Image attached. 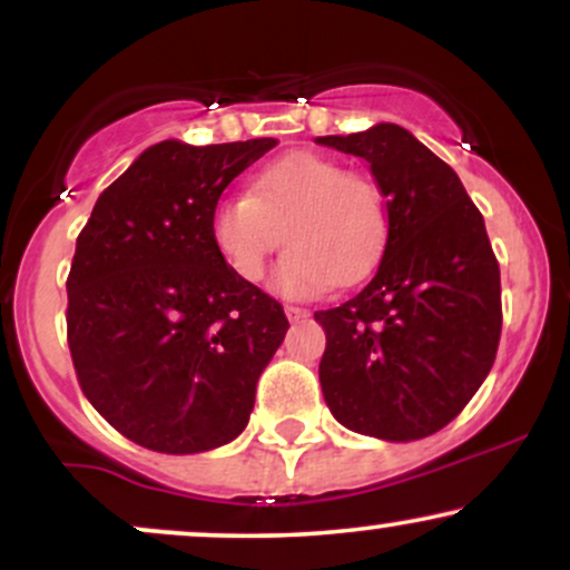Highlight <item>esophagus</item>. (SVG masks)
Returning <instances> with one entry per match:
<instances>
[{"mask_svg": "<svg viewBox=\"0 0 570 570\" xmlns=\"http://www.w3.org/2000/svg\"><path fill=\"white\" fill-rule=\"evenodd\" d=\"M286 316H289V322H303V318L311 316V311L299 305H286Z\"/></svg>", "mask_w": 570, "mask_h": 570, "instance_id": "esophagus-1", "label": "esophagus"}]
</instances>
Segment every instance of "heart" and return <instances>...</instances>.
Instances as JSON below:
<instances>
[{
    "label": "heart",
    "instance_id": "obj_1",
    "mask_svg": "<svg viewBox=\"0 0 570 570\" xmlns=\"http://www.w3.org/2000/svg\"><path fill=\"white\" fill-rule=\"evenodd\" d=\"M212 235L222 259L244 281L265 276L278 246H292L273 271V292L316 297L362 281L381 259L389 212L367 174L345 171L316 153H289L252 179L246 198L219 203Z\"/></svg>",
    "mask_w": 570,
    "mask_h": 570
}]
</instances>
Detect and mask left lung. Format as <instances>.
I'll list each match as a JSON object with an SVG mask.
<instances>
[{
    "label": "left lung",
    "mask_w": 570,
    "mask_h": 570,
    "mask_svg": "<svg viewBox=\"0 0 570 570\" xmlns=\"http://www.w3.org/2000/svg\"><path fill=\"white\" fill-rule=\"evenodd\" d=\"M316 141L367 160L389 212L370 284L316 311L326 407L358 434L423 440L466 407L499 351L501 273L485 219L453 168L394 122Z\"/></svg>",
    "instance_id": "left-lung-1"
}]
</instances>
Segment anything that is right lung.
Wrapping results in <instances>:
<instances>
[{
    "label": "right lung",
    "mask_w": 570,
    "mask_h": 570,
    "mask_svg": "<svg viewBox=\"0 0 570 570\" xmlns=\"http://www.w3.org/2000/svg\"><path fill=\"white\" fill-rule=\"evenodd\" d=\"M276 139L144 149L98 195L67 278V340L98 415L155 453L233 442L284 343V307L222 259L225 187Z\"/></svg>",
    "instance_id": "add662e5"
}]
</instances>
